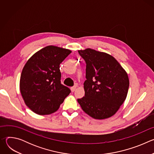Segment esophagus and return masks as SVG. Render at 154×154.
<instances>
[{"label": "esophagus", "instance_id": "34e87169", "mask_svg": "<svg viewBox=\"0 0 154 154\" xmlns=\"http://www.w3.org/2000/svg\"><path fill=\"white\" fill-rule=\"evenodd\" d=\"M76 88H77V86H74L71 87V91H72V92H74V91L75 90Z\"/></svg>", "mask_w": 154, "mask_h": 154}]
</instances>
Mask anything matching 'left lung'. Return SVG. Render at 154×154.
<instances>
[{"label": "left lung", "mask_w": 154, "mask_h": 154, "mask_svg": "<svg viewBox=\"0 0 154 154\" xmlns=\"http://www.w3.org/2000/svg\"><path fill=\"white\" fill-rule=\"evenodd\" d=\"M86 62L85 96L77 101L83 110L96 119L114 115L126 99L129 80L112 55L91 49L79 51Z\"/></svg>", "instance_id": "obj_1"}]
</instances>
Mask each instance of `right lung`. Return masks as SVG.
Masks as SVG:
<instances>
[{
  "label": "right lung",
  "instance_id": "right-lung-1",
  "mask_svg": "<svg viewBox=\"0 0 154 154\" xmlns=\"http://www.w3.org/2000/svg\"><path fill=\"white\" fill-rule=\"evenodd\" d=\"M71 51L48 46L27 61L20 79V91L26 105L34 113L49 115L56 112L71 90L61 83L60 63Z\"/></svg>",
  "mask_w": 154,
  "mask_h": 154
}]
</instances>
